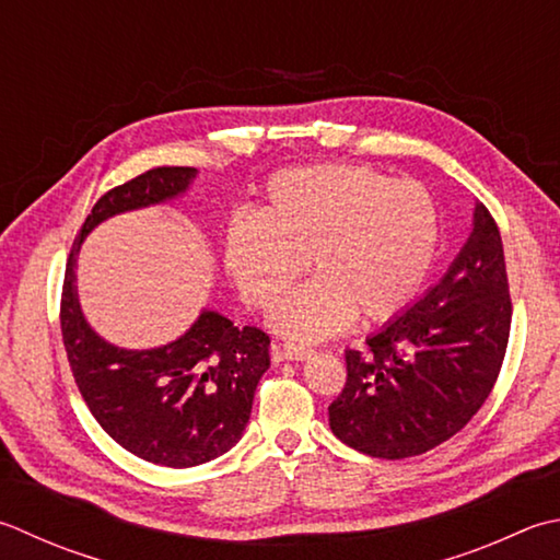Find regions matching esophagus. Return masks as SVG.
<instances>
[{"mask_svg": "<svg viewBox=\"0 0 560 560\" xmlns=\"http://www.w3.org/2000/svg\"><path fill=\"white\" fill-rule=\"evenodd\" d=\"M271 354L277 359H289V361H303L308 359L313 354L311 347H303V345H293V342H287L281 347H273Z\"/></svg>", "mask_w": 560, "mask_h": 560, "instance_id": "obj_1", "label": "esophagus"}]
</instances>
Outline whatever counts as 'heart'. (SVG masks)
Masks as SVG:
<instances>
[{
	"mask_svg": "<svg viewBox=\"0 0 560 560\" xmlns=\"http://www.w3.org/2000/svg\"><path fill=\"white\" fill-rule=\"evenodd\" d=\"M442 221L418 179H390L369 164L327 162L271 174L252 218L223 235V265L245 301L269 308L301 277L271 325L295 339L330 337L354 320L381 323L418 299Z\"/></svg>",
	"mask_w": 560,
	"mask_h": 560,
	"instance_id": "obj_1",
	"label": "heart"
}]
</instances>
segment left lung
Segmentation results:
<instances>
[{"label":"left lung","mask_w":560,"mask_h":560,"mask_svg":"<svg viewBox=\"0 0 560 560\" xmlns=\"http://www.w3.org/2000/svg\"><path fill=\"white\" fill-rule=\"evenodd\" d=\"M512 299L500 230L483 203L446 277L347 349L330 408L337 440L374 458H408L464 430L483 408L508 352Z\"/></svg>","instance_id":"left-lung-1"}]
</instances>
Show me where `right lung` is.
<instances>
[{
	"label": "right lung",
	"mask_w": 560,
	"mask_h": 560,
	"mask_svg": "<svg viewBox=\"0 0 560 560\" xmlns=\"http://www.w3.org/2000/svg\"><path fill=\"white\" fill-rule=\"evenodd\" d=\"M194 174V167H155L106 191L77 233L60 295L62 345L86 408L126 452L170 468L206 464L237 444L269 369L271 339L259 327H235L203 311L177 342L142 352L118 349L86 325L74 293V261L92 228L174 199Z\"/></svg>",
	"instance_id": "obj_1"
}]
</instances>
